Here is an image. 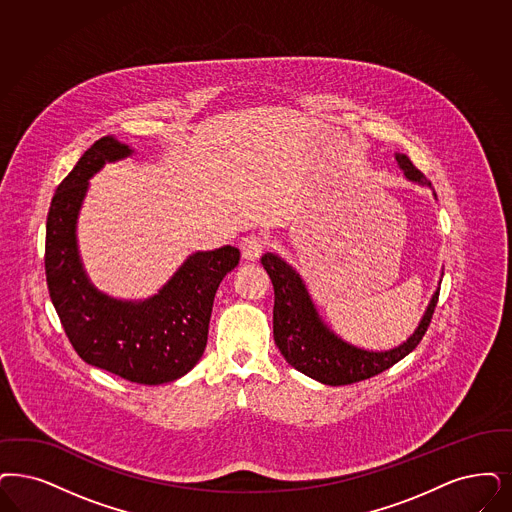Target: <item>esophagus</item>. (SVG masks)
<instances>
[{"label":"esophagus","mask_w":512,"mask_h":512,"mask_svg":"<svg viewBox=\"0 0 512 512\" xmlns=\"http://www.w3.org/2000/svg\"><path fill=\"white\" fill-rule=\"evenodd\" d=\"M264 239L256 237V235H248L241 241V256L245 262H256L260 260L262 252H264Z\"/></svg>","instance_id":"34e87169"}]
</instances>
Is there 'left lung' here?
I'll return each instance as SVG.
<instances>
[{
    "label": "left lung",
    "mask_w": 512,
    "mask_h": 512,
    "mask_svg": "<svg viewBox=\"0 0 512 512\" xmlns=\"http://www.w3.org/2000/svg\"><path fill=\"white\" fill-rule=\"evenodd\" d=\"M395 159L408 182L431 188V182L417 171L408 155L395 153ZM433 195L436 197L435 190ZM262 265L275 290L273 338L281 355L298 372L324 385H349L378 376L410 355L427 332L442 283L440 279L414 334L393 349L372 351L343 340L324 322L302 275L279 254L267 252L262 256ZM442 275L444 273H440V277Z\"/></svg>",
    "instance_id": "1"
}]
</instances>
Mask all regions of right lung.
Instances as JSON below:
<instances>
[{
    "label": "right lung",
    "instance_id": "1",
    "mask_svg": "<svg viewBox=\"0 0 512 512\" xmlns=\"http://www.w3.org/2000/svg\"><path fill=\"white\" fill-rule=\"evenodd\" d=\"M133 153L112 134L104 136L60 182L47 214L45 275L51 302L81 359L133 383L161 385L186 376L203 357L216 290L241 252L231 245L193 252L146 300H121L98 290L79 256L77 218L89 180L106 163Z\"/></svg>",
    "mask_w": 512,
    "mask_h": 512
}]
</instances>
